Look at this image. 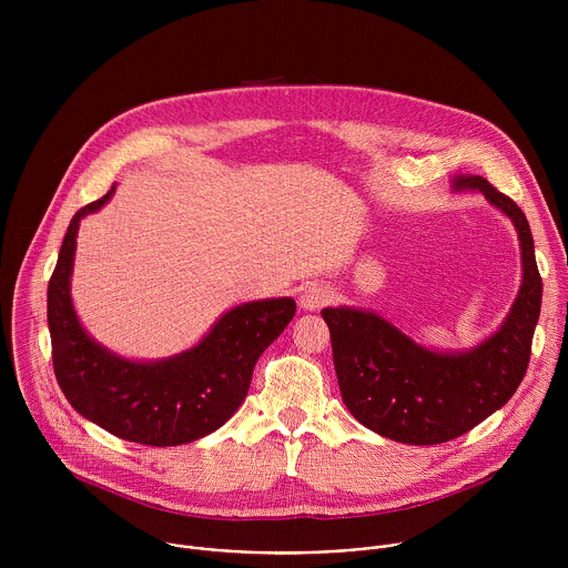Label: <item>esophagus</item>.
<instances>
[{"mask_svg": "<svg viewBox=\"0 0 568 568\" xmlns=\"http://www.w3.org/2000/svg\"><path fill=\"white\" fill-rule=\"evenodd\" d=\"M328 298H331V290H328L326 285L312 283V285H307V287L301 292L298 303H301V307H303V310L314 312V310H318V307L326 305V303H328Z\"/></svg>", "mask_w": 568, "mask_h": 568, "instance_id": "34e87169", "label": "esophagus"}]
</instances>
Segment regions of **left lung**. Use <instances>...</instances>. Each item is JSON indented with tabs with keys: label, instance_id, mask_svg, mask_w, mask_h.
<instances>
[{
	"label": "left lung",
	"instance_id": "left-lung-1",
	"mask_svg": "<svg viewBox=\"0 0 568 568\" xmlns=\"http://www.w3.org/2000/svg\"><path fill=\"white\" fill-rule=\"evenodd\" d=\"M452 191L480 193L519 235L521 285L490 337L465 351H434L373 310H321L348 412L371 432L404 445L447 443L499 412L526 375L541 310V276L524 211L478 175H454Z\"/></svg>",
	"mask_w": 568,
	"mask_h": 568
}]
</instances>
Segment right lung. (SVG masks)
<instances>
[{
  "mask_svg": "<svg viewBox=\"0 0 568 568\" xmlns=\"http://www.w3.org/2000/svg\"><path fill=\"white\" fill-rule=\"evenodd\" d=\"M101 200L80 209L64 233L47 292V321L55 379L71 407L116 438L175 447L220 429L247 397L265 348L296 312L290 296L240 303L226 310L189 351L164 359H128L97 342L71 301V272L80 220L101 211Z\"/></svg>",
  "mask_w": 568,
  "mask_h": 568,
  "instance_id": "obj_1",
  "label": "right lung"
}]
</instances>
